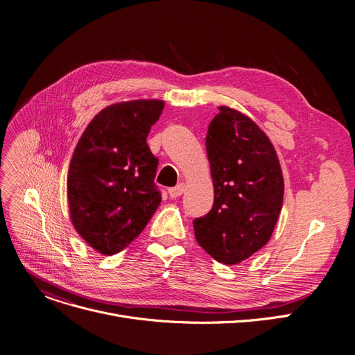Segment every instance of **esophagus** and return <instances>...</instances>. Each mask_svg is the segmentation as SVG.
<instances>
[{
    "label": "esophagus",
    "mask_w": 355,
    "mask_h": 355,
    "mask_svg": "<svg viewBox=\"0 0 355 355\" xmlns=\"http://www.w3.org/2000/svg\"><path fill=\"white\" fill-rule=\"evenodd\" d=\"M184 190H185V185L182 182H180V184L175 185V187L168 190V194H170L171 198H177V197H180L184 193Z\"/></svg>",
    "instance_id": "34e87169"
}]
</instances>
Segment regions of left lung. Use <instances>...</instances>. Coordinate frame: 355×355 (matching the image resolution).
<instances>
[{"label": "left lung", "mask_w": 355, "mask_h": 355, "mask_svg": "<svg viewBox=\"0 0 355 355\" xmlns=\"http://www.w3.org/2000/svg\"><path fill=\"white\" fill-rule=\"evenodd\" d=\"M218 109L206 138L214 202L193 225L204 250L236 265L269 241L282 210L284 177L263 130L239 110Z\"/></svg>", "instance_id": "obj_1"}]
</instances>
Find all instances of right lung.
Instances as JSON below:
<instances>
[{
	"instance_id": "right-lung-1",
	"label": "right lung",
	"mask_w": 355,
	"mask_h": 355,
	"mask_svg": "<svg viewBox=\"0 0 355 355\" xmlns=\"http://www.w3.org/2000/svg\"><path fill=\"white\" fill-rule=\"evenodd\" d=\"M162 109L157 99L110 105L92 119L74 148L67 174L70 218L102 254L125 249L159 206L158 158L146 137Z\"/></svg>"
}]
</instances>
